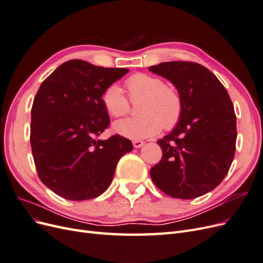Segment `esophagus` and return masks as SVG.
<instances>
[{"instance_id": "obj_1", "label": "esophagus", "mask_w": 263, "mask_h": 263, "mask_svg": "<svg viewBox=\"0 0 263 263\" xmlns=\"http://www.w3.org/2000/svg\"><path fill=\"white\" fill-rule=\"evenodd\" d=\"M144 145H145V142L141 141V140H134L133 141V146L135 148H140V147H142Z\"/></svg>"}]
</instances>
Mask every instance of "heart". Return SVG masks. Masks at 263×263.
I'll use <instances>...</instances> for the list:
<instances>
[{
	"instance_id": "obj_1",
	"label": "heart",
	"mask_w": 263,
	"mask_h": 263,
	"mask_svg": "<svg viewBox=\"0 0 263 263\" xmlns=\"http://www.w3.org/2000/svg\"><path fill=\"white\" fill-rule=\"evenodd\" d=\"M126 89L132 101L141 100L137 117L125 118L113 124L116 134L132 139L156 136L164 128L170 129L179 122L182 102L179 93L166 86L160 78L146 73L134 74L126 81ZM102 102L113 117L125 115L129 109L121 86L109 85L102 94Z\"/></svg>"
}]
</instances>
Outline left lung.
Listing matches in <instances>:
<instances>
[{"mask_svg": "<svg viewBox=\"0 0 263 263\" xmlns=\"http://www.w3.org/2000/svg\"><path fill=\"white\" fill-rule=\"evenodd\" d=\"M169 80L181 98L176 127L158 140L162 158L150 170L158 189L190 200L224 180L236 150V115L226 89L211 71L195 62L170 61L149 67Z\"/></svg>", "mask_w": 263, "mask_h": 263, "instance_id": "8db88e82", "label": "left lung"}]
</instances>
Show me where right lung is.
I'll return each instance as SVG.
<instances>
[{
    "mask_svg": "<svg viewBox=\"0 0 263 263\" xmlns=\"http://www.w3.org/2000/svg\"><path fill=\"white\" fill-rule=\"evenodd\" d=\"M128 71L69 60L39 87L30 146L39 179L57 195L70 201L100 196L112 183L119 159L133 150L132 141L119 135L98 138L110 122L102 94Z\"/></svg>",
    "mask_w": 263,
    "mask_h": 263,
    "instance_id": "add662e5",
    "label": "right lung"
}]
</instances>
